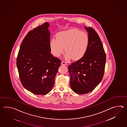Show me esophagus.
Listing matches in <instances>:
<instances>
[{"label":"esophagus","instance_id":"obj_1","mask_svg":"<svg viewBox=\"0 0 127 127\" xmlns=\"http://www.w3.org/2000/svg\"><path fill=\"white\" fill-rule=\"evenodd\" d=\"M61 64L63 65H66L67 64V63L66 62H65V61H63L62 63H61Z\"/></svg>","mask_w":127,"mask_h":127}]
</instances>
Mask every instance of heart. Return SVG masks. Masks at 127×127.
<instances>
[{
	"label": "heart",
	"instance_id": "heart-1",
	"mask_svg": "<svg viewBox=\"0 0 127 127\" xmlns=\"http://www.w3.org/2000/svg\"><path fill=\"white\" fill-rule=\"evenodd\" d=\"M89 44V37L86 32L71 29L58 32L56 38L50 41V47L52 53L56 57L63 54L64 48L66 59L78 60L86 53Z\"/></svg>",
	"mask_w": 127,
	"mask_h": 127
}]
</instances>
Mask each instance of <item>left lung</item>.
I'll list each match as a JSON object with an SVG mask.
<instances>
[{
  "label": "left lung",
  "instance_id": "1",
  "mask_svg": "<svg viewBox=\"0 0 127 127\" xmlns=\"http://www.w3.org/2000/svg\"><path fill=\"white\" fill-rule=\"evenodd\" d=\"M89 39L86 53L80 60L68 66L70 86L73 92L83 95L94 90L102 80L105 66L106 54L96 31L85 27Z\"/></svg>",
  "mask_w": 127,
  "mask_h": 127
}]
</instances>
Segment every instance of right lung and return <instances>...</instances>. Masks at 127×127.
<instances>
[{
    "mask_svg": "<svg viewBox=\"0 0 127 127\" xmlns=\"http://www.w3.org/2000/svg\"><path fill=\"white\" fill-rule=\"evenodd\" d=\"M49 24L30 31L20 47L17 67L22 84L35 95L48 94L54 85L61 61L50 53Z\"/></svg>",
    "mask_w": 127,
    "mask_h": 127,
    "instance_id": "1",
    "label": "right lung"
}]
</instances>
